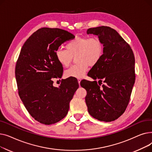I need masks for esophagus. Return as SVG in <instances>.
<instances>
[{
	"instance_id": "34e87169",
	"label": "esophagus",
	"mask_w": 152,
	"mask_h": 152,
	"mask_svg": "<svg viewBox=\"0 0 152 152\" xmlns=\"http://www.w3.org/2000/svg\"><path fill=\"white\" fill-rule=\"evenodd\" d=\"M77 81H78V83H79V84H80L81 81V79L80 78H78V79H77Z\"/></svg>"
}]
</instances>
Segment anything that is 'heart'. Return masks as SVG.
<instances>
[{
	"label": "heart",
	"mask_w": 152,
	"mask_h": 152,
	"mask_svg": "<svg viewBox=\"0 0 152 152\" xmlns=\"http://www.w3.org/2000/svg\"><path fill=\"white\" fill-rule=\"evenodd\" d=\"M104 45L97 37H76L66 45V49L58 48L55 52V57L63 67H68L76 56V65L65 71L68 77L81 78L88 70L89 66H95L101 60Z\"/></svg>",
	"instance_id": "obj_1"
}]
</instances>
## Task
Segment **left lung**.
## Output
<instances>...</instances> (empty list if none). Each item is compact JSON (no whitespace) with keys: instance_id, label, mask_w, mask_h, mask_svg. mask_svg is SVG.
<instances>
[{"instance_id":"left-lung-1","label":"left lung","mask_w":152,"mask_h":152,"mask_svg":"<svg viewBox=\"0 0 152 152\" xmlns=\"http://www.w3.org/2000/svg\"><path fill=\"white\" fill-rule=\"evenodd\" d=\"M87 33L98 36L104 45L101 60L89 74L95 81L84 80L81 84L85 89L83 83L89 87L85 98L87 109L99 121H113L124 113L129 102L135 79L134 55L129 44L113 28H89Z\"/></svg>"}]
</instances>
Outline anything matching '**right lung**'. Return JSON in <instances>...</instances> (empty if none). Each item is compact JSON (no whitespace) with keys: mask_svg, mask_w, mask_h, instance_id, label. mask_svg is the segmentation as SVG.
Instances as JSON below:
<instances>
[{"mask_svg":"<svg viewBox=\"0 0 152 152\" xmlns=\"http://www.w3.org/2000/svg\"><path fill=\"white\" fill-rule=\"evenodd\" d=\"M75 37L61 29L42 28L34 32L21 49L15 66L18 94L31 116L42 124H55L66 116L79 87L69 78L61 80L59 87L53 86V79L61 78L63 70L55 52Z\"/></svg>","mask_w":152,"mask_h":152,"instance_id":"1","label":"right lung"}]
</instances>
